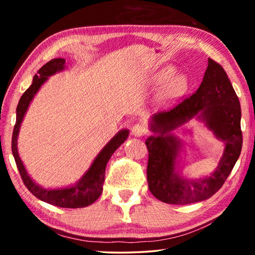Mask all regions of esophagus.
<instances>
[{
  "label": "esophagus",
  "mask_w": 255,
  "mask_h": 255,
  "mask_svg": "<svg viewBox=\"0 0 255 255\" xmlns=\"http://www.w3.org/2000/svg\"><path fill=\"white\" fill-rule=\"evenodd\" d=\"M131 132L133 136L141 137L147 133V128H146L145 125H143V124H135L131 129Z\"/></svg>",
  "instance_id": "esophagus-1"
}]
</instances>
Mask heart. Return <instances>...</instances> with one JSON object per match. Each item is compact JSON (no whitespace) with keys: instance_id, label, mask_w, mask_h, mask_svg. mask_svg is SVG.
Masks as SVG:
<instances>
[{"instance_id":"1","label":"heart","mask_w":255,"mask_h":255,"mask_svg":"<svg viewBox=\"0 0 255 255\" xmlns=\"http://www.w3.org/2000/svg\"><path fill=\"white\" fill-rule=\"evenodd\" d=\"M173 71L172 70H165L159 74V80H165L172 75ZM188 86V81L183 75H178L172 79L170 84L167 85L165 90V94L167 97H178L180 94H182Z\"/></svg>"}]
</instances>
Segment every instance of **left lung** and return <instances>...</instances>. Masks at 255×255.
Segmentation results:
<instances>
[{
	"mask_svg": "<svg viewBox=\"0 0 255 255\" xmlns=\"http://www.w3.org/2000/svg\"><path fill=\"white\" fill-rule=\"evenodd\" d=\"M199 112L207 127L226 143V150L213 176L188 181L175 173L179 142L169 131ZM152 130L159 133L145 143L148 150L147 182L152 195L171 205L192 204L215 195L225 183L243 145L240 100L222 65L209 58L199 89L172 109L157 112L153 117Z\"/></svg>",
	"mask_w": 255,
	"mask_h": 255,
	"instance_id": "8db88e82",
	"label": "left lung"
}]
</instances>
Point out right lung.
<instances>
[{"mask_svg":"<svg viewBox=\"0 0 255 255\" xmlns=\"http://www.w3.org/2000/svg\"><path fill=\"white\" fill-rule=\"evenodd\" d=\"M65 65V59L55 58L51 59L46 65L42 66L37 74L34 75L32 84L21 97L19 105L16 107V122L12 133V154H13L16 167H18L19 173L21 175L23 183L30 192L38 199L47 202V204L54 205L60 208H83L92 205L102 193V185L105 182L106 176V166L109 161L111 155L127 139L129 131L122 130L119 131L112 139L107 144L97 158L94 159L93 164L90 170L86 172L85 175L77 182L74 187L65 188V189H56V190H46L39 187L33 181L30 179L27 171L21 159L19 157L18 147H16V138H18L20 125L22 123L25 111H27L30 101L32 100L34 94L37 93L40 86L44 84L47 77L55 74L56 72L62 71Z\"/></svg>","mask_w":255,"mask_h":255,"instance_id":"1","label":"right lung"}]
</instances>
